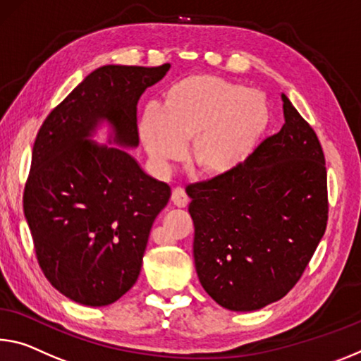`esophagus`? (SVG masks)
<instances>
[{
	"instance_id": "esophagus-1",
	"label": "esophagus",
	"mask_w": 361,
	"mask_h": 361,
	"mask_svg": "<svg viewBox=\"0 0 361 361\" xmlns=\"http://www.w3.org/2000/svg\"><path fill=\"white\" fill-rule=\"evenodd\" d=\"M171 202H173L176 207H186L188 202H190V197H188L185 188L181 186L173 188V192H171Z\"/></svg>"
}]
</instances>
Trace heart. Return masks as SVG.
<instances>
[{
	"label": "heart",
	"mask_w": 361,
	"mask_h": 361,
	"mask_svg": "<svg viewBox=\"0 0 361 361\" xmlns=\"http://www.w3.org/2000/svg\"><path fill=\"white\" fill-rule=\"evenodd\" d=\"M270 123L260 91L215 75L180 80L165 91L162 106H147L138 123L142 146L156 167L188 157L210 178L231 175L252 156Z\"/></svg>",
	"instance_id": "heart-1"
}]
</instances>
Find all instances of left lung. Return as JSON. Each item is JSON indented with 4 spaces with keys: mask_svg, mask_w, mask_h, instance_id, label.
I'll return each mask as SVG.
<instances>
[{
    "mask_svg": "<svg viewBox=\"0 0 361 361\" xmlns=\"http://www.w3.org/2000/svg\"><path fill=\"white\" fill-rule=\"evenodd\" d=\"M284 125L231 175L186 188L194 265L212 299L233 312L276 302L299 281L328 223L324 154L288 96Z\"/></svg>",
    "mask_w": 361,
    "mask_h": 361,
    "instance_id": "obj_1",
    "label": "left lung"
}]
</instances>
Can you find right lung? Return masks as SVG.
I'll return each mask as SVG.
<instances>
[{
  "label": "right lung",
  "mask_w": 361,
  "mask_h": 361,
  "mask_svg": "<svg viewBox=\"0 0 361 361\" xmlns=\"http://www.w3.org/2000/svg\"><path fill=\"white\" fill-rule=\"evenodd\" d=\"M169 68H96L37 135L24 214L44 276L77 304L104 307L133 288L152 223L170 199L167 183L127 151L140 145L141 94ZM102 123L114 147L90 140Z\"/></svg>",
  "instance_id": "right-lung-1"
}]
</instances>
